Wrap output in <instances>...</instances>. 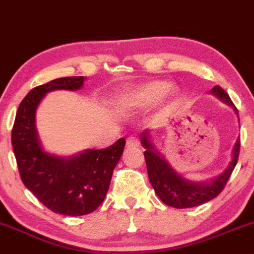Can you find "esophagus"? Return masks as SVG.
Returning a JSON list of instances; mask_svg holds the SVG:
<instances>
[{
	"mask_svg": "<svg viewBox=\"0 0 254 254\" xmlns=\"http://www.w3.org/2000/svg\"><path fill=\"white\" fill-rule=\"evenodd\" d=\"M139 144H141V142H139V139L137 138L135 136H131L129 138L127 139V148H135V147H139Z\"/></svg>",
	"mask_w": 254,
	"mask_h": 254,
	"instance_id": "1",
	"label": "esophagus"
}]
</instances>
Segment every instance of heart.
<instances>
[{"instance_id": "obj_1", "label": "heart", "mask_w": 254, "mask_h": 254, "mask_svg": "<svg viewBox=\"0 0 254 254\" xmlns=\"http://www.w3.org/2000/svg\"><path fill=\"white\" fill-rule=\"evenodd\" d=\"M171 92L170 84L165 81H148L127 90L123 97V105L127 109H141L156 103Z\"/></svg>"}]
</instances>
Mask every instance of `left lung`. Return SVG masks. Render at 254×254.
<instances>
[{"mask_svg": "<svg viewBox=\"0 0 254 254\" xmlns=\"http://www.w3.org/2000/svg\"><path fill=\"white\" fill-rule=\"evenodd\" d=\"M211 93H214L216 97L234 107V110L237 111V107L230 100L229 95L220 86H215ZM141 139L142 144L145 148L144 159L151 186L162 202L178 209L200 205V204L209 202L217 197L223 191L229 177L232 176V172L234 171L235 165L238 162L239 151H240V138H239L234 145V149H233L232 162L228 168L223 172V174H221L220 177L210 183L197 184L188 182L172 170L171 166L167 164L164 157L154 149L150 141L148 139L147 131L142 133Z\"/></svg>", "mask_w": 254, "mask_h": 254, "instance_id": "8db88e82", "label": "left lung"}]
</instances>
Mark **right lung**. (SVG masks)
<instances>
[{
  "mask_svg": "<svg viewBox=\"0 0 254 254\" xmlns=\"http://www.w3.org/2000/svg\"><path fill=\"white\" fill-rule=\"evenodd\" d=\"M83 81V76L61 77L31 89L17 109L11 130V144L24 185L46 208L66 216L97 210L125 147V139L121 138L105 149H89L70 159L52 156L40 147L34 119L44 95L55 89H78Z\"/></svg>",
  "mask_w": 254,
  "mask_h": 254,
  "instance_id": "1",
  "label": "right lung"
}]
</instances>
